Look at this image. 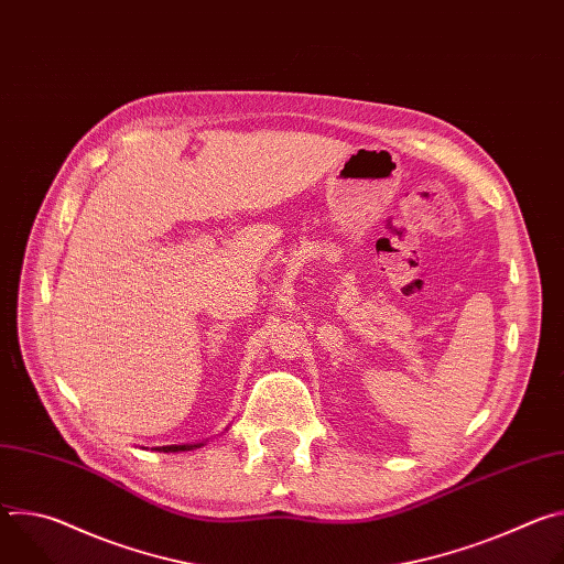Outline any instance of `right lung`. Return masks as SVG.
<instances>
[{
  "mask_svg": "<svg viewBox=\"0 0 564 564\" xmlns=\"http://www.w3.org/2000/svg\"><path fill=\"white\" fill-rule=\"evenodd\" d=\"M198 446H203V444H172V446H158V448H153V451H163V453H178V451H192V448H198Z\"/></svg>",
  "mask_w": 564,
  "mask_h": 564,
  "instance_id": "add662e5",
  "label": "right lung"
}]
</instances>
